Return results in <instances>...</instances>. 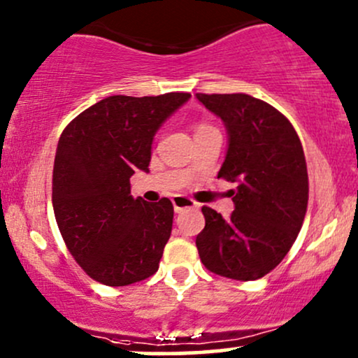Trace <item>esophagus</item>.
Here are the masks:
<instances>
[{
    "label": "esophagus",
    "instance_id": "obj_1",
    "mask_svg": "<svg viewBox=\"0 0 358 358\" xmlns=\"http://www.w3.org/2000/svg\"><path fill=\"white\" fill-rule=\"evenodd\" d=\"M173 202V209H175V212H182L185 209H197L199 203L195 202L194 199L190 197H185V195H175V197L171 199Z\"/></svg>",
    "mask_w": 358,
    "mask_h": 358
}]
</instances>
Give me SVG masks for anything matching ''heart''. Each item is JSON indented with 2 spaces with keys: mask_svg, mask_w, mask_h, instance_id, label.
<instances>
[{
  "mask_svg": "<svg viewBox=\"0 0 358 358\" xmlns=\"http://www.w3.org/2000/svg\"><path fill=\"white\" fill-rule=\"evenodd\" d=\"M206 127H209V125H197V129H195V131H200V129H206Z\"/></svg>",
  "mask_w": 358,
  "mask_h": 358,
  "instance_id": "obj_1",
  "label": "heart"
}]
</instances>
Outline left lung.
<instances>
[{
	"label": "left lung",
	"instance_id": "8db88e82",
	"mask_svg": "<svg viewBox=\"0 0 358 358\" xmlns=\"http://www.w3.org/2000/svg\"><path fill=\"white\" fill-rule=\"evenodd\" d=\"M195 96L226 125L227 152L217 178L236 183L231 217L202 207L199 257L212 273L257 280L284 260L304 222L309 183L299 136L277 108L258 98Z\"/></svg>",
	"mask_w": 358,
	"mask_h": 358
}]
</instances>
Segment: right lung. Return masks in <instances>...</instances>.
I'll list each match as a JSON object with an SVG mask.
<instances>
[{"label":"right lung","mask_w":358,"mask_h":358,"mask_svg":"<svg viewBox=\"0 0 358 358\" xmlns=\"http://www.w3.org/2000/svg\"><path fill=\"white\" fill-rule=\"evenodd\" d=\"M190 93L103 98L62 131L52 173L54 215L78 265L93 280L124 287L158 272L173 226L170 199L131 195L149 171L152 139Z\"/></svg>","instance_id":"obj_1"}]
</instances>
